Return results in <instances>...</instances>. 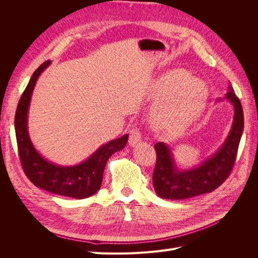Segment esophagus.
Masks as SVG:
<instances>
[{
	"instance_id": "1",
	"label": "esophagus",
	"mask_w": 258,
	"mask_h": 258,
	"mask_svg": "<svg viewBox=\"0 0 258 258\" xmlns=\"http://www.w3.org/2000/svg\"><path fill=\"white\" fill-rule=\"evenodd\" d=\"M142 140V136H141V132L138 129H134L130 132V136H129V145L130 146H137L140 142H141Z\"/></svg>"
}]
</instances>
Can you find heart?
Returning <instances> with one entry per match:
<instances>
[{
	"label": "heart",
	"instance_id": "heart-1",
	"mask_svg": "<svg viewBox=\"0 0 258 258\" xmlns=\"http://www.w3.org/2000/svg\"><path fill=\"white\" fill-rule=\"evenodd\" d=\"M148 97L160 100L153 114L156 126L177 134L198 118L207 104L209 91L206 84L197 77L183 71H172L151 84Z\"/></svg>",
	"mask_w": 258,
	"mask_h": 258
}]
</instances>
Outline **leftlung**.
<instances>
[{"label":"left lung","instance_id":"8db88e82","mask_svg":"<svg viewBox=\"0 0 258 258\" xmlns=\"http://www.w3.org/2000/svg\"><path fill=\"white\" fill-rule=\"evenodd\" d=\"M228 100L233 106V120L227 139L211 157L199 166L181 170L173 158L171 148L163 142L155 144L157 160L153 174L156 194L165 199H188L213 191L222 185L235 165L240 140L244 127L243 110L231 84L228 91L217 101Z\"/></svg>","mask_w":258,"mask_h":258}]
</instances>
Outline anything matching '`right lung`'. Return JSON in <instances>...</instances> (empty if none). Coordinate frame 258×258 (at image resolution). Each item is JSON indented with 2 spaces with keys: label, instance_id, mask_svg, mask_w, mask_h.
Listing matches in <instances>:
<instances>
[{
  "label": "right lung",
  "instance_id": "add662e5",
  "mask_svg": "<svg viewBox=\"0 0 258 258\" xmlns=\"http://www.w3.org/2000/svg\"><path fill=\"white\" fill-rule=\"evenodd\" d=\"M49 64L50 61H46L35 70L17 106L15 131L20 162L26 175L36 187L60 196L84 199L100 189L106 161L114 153L126 146L128 135L105 143L79 165L60 166L45 159L31 142L28 131V113L36 81Z\"/></svg>",
  "mask_w": 258,
  "mask_h": 258
}]
</instances>
